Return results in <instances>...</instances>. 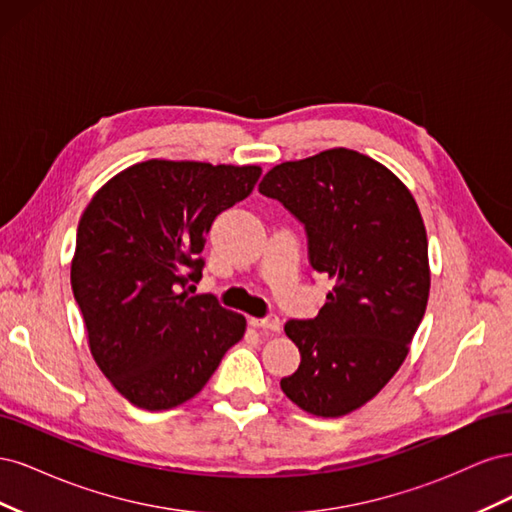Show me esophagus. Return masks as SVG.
Returning <instances> with one entry per match:
<instances>
[{
  "label": "esophagus",
  "mask_w": 512,
  "mask_h": 512,
  "mask_svg": "<svg viewBox=\"0 0 512 512\" xmlns=\"http://www.w3.org/2000/svg\"><path fill=\"white\" fill-rule=\"evenodd\" d=\"M250 324L254 329H269L273 333H277L282 329V322L277 316H267V318H250Z\"/></svg>",
  "instance_id": "34e87169"
}]
</instances>
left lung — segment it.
I'll return each instance as SVG.
<instances>
[{
  "mask_svg": "<svg viewBox=\"0 0 512 512\" xmlns=\"http://www.w3.org/2000/svg\"><path fill=\"white\" fill-rule=\"evenodd\" d=\"M258 190L305 226L309 265L333 282L316 318L286 322L301 365L282 391L314 416L350 414L397 374L425 316L421 211L389 168L346 147L277 164Z\"/></svg>",
  "mask_w": 512,
  "mask_h": 512,
  "instance_id": "1",
  "label": "left lung"
}]
</instances>
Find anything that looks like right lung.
<instances>
[{"mask_svg":"<svg viewBox=\"0 0 512 512\" xmlns=\"http://www.w3.org/2000/svg\"><path fill=\"white\" fill-rule=\"evenodd\" d=\"M260 166L147 160L89 200L76 230L70 282L89 350L130 404L170 410L203 391L245 318L203 277L205 237L218 215L252 194Z\"/></svg>","mask_w":512,"mask_h":512,"instance_id":"1","label":"right lung"}]
</instances>
